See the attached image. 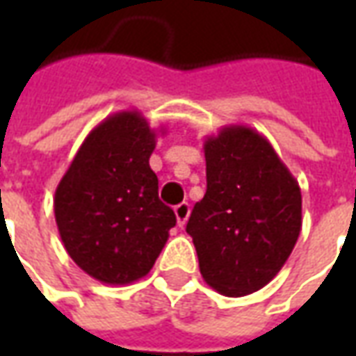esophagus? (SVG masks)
<instances>
[{
	"instance_id": "esophagus-1",
	"label": "esophagus",
	"mask_w": 356,
	"mask_h": 356,
	"mask_svg": "<svg viewBox=\"0 0 356 356\" xmlns=\"http://www.w3.org/2000/svg\"><path fill=\"white\" fill-rule=\"evenodd\" d=\"M188 216H191V204L188 202H181L179 206H175V217H177L179 227H185Z\"/></svg>"
}]
</instances>
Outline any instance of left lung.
I'll use <instances>...</instances> for the list:
<instances>
[{
	"instance_id": "1",
	"label": "left lung",
	"mask_w": 356,
	"mask_h": 356,
	"mask_svg": "<svg viewBox=\"0 0 356 356\" xmlns=\"http://www.w3.org/2000/svg\"><path fill=\"white\" fill-rule=\"evenodd\" d=\"M208 188L186 232L202 278L223 296L267 286L301 232V188L273 145L248 125H227L204 140Z\"/></svg>"
}]
</instances>
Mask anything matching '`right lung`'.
Returning a JSON list of instances; mask_svg holds the SVG:
<instances>
[{
	"mask_svg": "<svg viewBox=\"0 0 356 356\" xmlns=\"http://www.w3.org/2000/svg\"><path fill=\"white\" fill-rule=\"evenodd\" d=\"M156 131L137 110L91 129L55 191L58 234L74 263L102 284L150 273L175 227L150 170Z\"/></svg>",
	"mask_w": 356,
	"mask_h": 356,
	"instance_id": "1",
	"label": "right lung"
}]
</instances>
